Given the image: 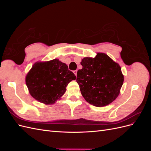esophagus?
I'll use <instances>...</instances> for the list:
<instances>
[{"label": "esophagus", "mask_w": 151, "mask_h": 151, "mask_svg": "<svg viewBox=\"0 0 151 151\" xmlns=\"http://www.w3.org/2000/svg\"><path fill=\"white\" fill-rule=\"evenodd\" d=\"M73 72H74V74L76 76H77V70H74V71H73Z\"/></svg>", "instance_id": "obj_1"}]
</instances>
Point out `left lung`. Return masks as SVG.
<instances>
[{
	"instance_id": "obj_1",
	"label": "left lung",
	"mask_w": 151,
	"mask_h": 151,
	"mask_svg": "<svg viewBox=\"0 0 151 151\" xmlns=\"http://www.w3.org/2000/svg\"><path fill=\"white\" fill-rule=\"evenodd\" d=\"M81 64L83 68L77 71L76 81L86 101L97 107L113 102L124 80L120 65L103 53L84 58Z\"/></svg>"
}]
</instances>
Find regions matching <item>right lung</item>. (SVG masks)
Listing matches in <instances>:
<instances>
[{"mask_svg":"<svg viewBox=\"0 0 151 151\" xmlns=\"http://www.w3.org/2000/svg\"><path fill=\"white\" fill-rule=\"evenodd\" d=\"M76 76L58 59L35 63L26 77L30 94L46 104L54 103L65 93L66 87Z\"/></svg>","mask_w":151,"mask_h":151,"instance_id":"1","label":"right lung"}]
</instances>
